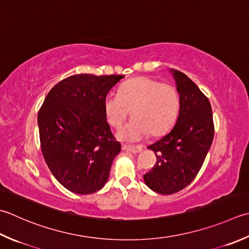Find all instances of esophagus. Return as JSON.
Listing matches in <instances>:
<instances>
[{
	"instance_id": "1",
	"label": "esophagus",
	"mask_w": 249,
	"mask_h": 249,
	"mask_svg": "<svg viewBox=\"0 0 249 249\" xmlns=\"http://www.w3.org/2000/svg\"><path fill=\"white\" fill-rule=\"evenodd\" d=\"M123 150L125 151H128V152H131V153H139L142 151V147H140V145H138V147H131V145H127V144H124L123 145Z\"/></svg>"
}]
</instances>
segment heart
Here are the masks:
<instances>
[{"mask_svg": "<svg viewBox=\"0 0 249 249\" xmlns=\"http://www.w3.org/2000/svg\"><path fill=\"white\" fill-rule=\"evenodd\" d=\"M179 107V94L173 85L145 76L124 82L119 95H108L104 100L106 120L115 129L122 127L130 111L133 120L118 134L125 141L166 134L177 119Z\"/></svg>", "mask_w": 249, "mask_h": 249, "instance_id": "1", "label": "heart"}]
</instances>
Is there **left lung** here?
Listing matches in <instances>:
<instances>
[{"instance_id": "obj_1", "label": "left lung", "mask_w": 249, "mask_h": 249, "mask_svg": "<svg viewBox=\"0 0 249 249\" xmlns=\"http://www.w3.org/2000/svg\"><path fill=\"white\" fill-rule=\"evenodd\" d=\"M180 98L176 124L148 149L157 163L143 175L147 186L160 194H173L196 177L213 139V111L207 97L184 73L172 69Z\"/></svg>"}]
</instances>
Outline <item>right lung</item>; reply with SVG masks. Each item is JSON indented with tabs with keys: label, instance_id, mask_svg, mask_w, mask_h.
I'll list each match as a JSON object with an SVG mask.
<instances>
[{
	"label": "right lung",
	"instance_id": "1",
	"mask_svg": "<svg viewBox=\"0 0 249 249\" xmlns=\"http://www.w3.org/2000/svg\"><path fill=\"white\" fill-rule=\"evenodd\" d=\"M123 77L71 75L53 87L38 111L44 160L57 181L73 193H94L108 181L121 143L106 120L104 100Z\"/></svg>",
	"mask_w": 249,
	"mask_h": 249
}]
</instances>
